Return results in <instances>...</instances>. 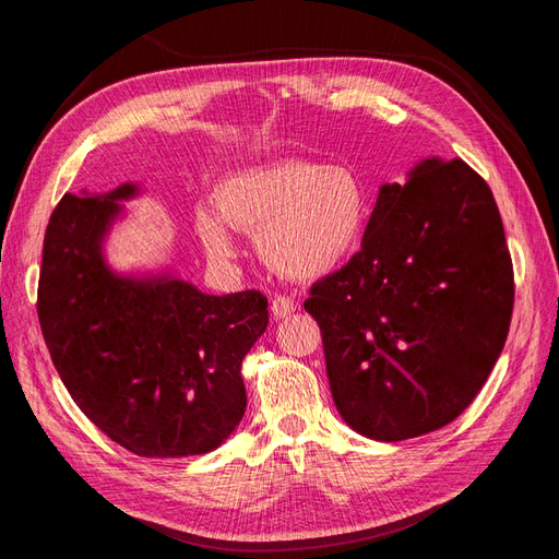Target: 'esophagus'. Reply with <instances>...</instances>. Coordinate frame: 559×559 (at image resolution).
<instances>
[{
  "label": "esophagus",
  "mask_w": 559,
  "mask_h": 559,
  "mask_svg": "<svg viewBox=\"0 0 559 559\" xmlns=\"http://www.w3.org/2000/svg\"><path fill=\"white\" fill-rule=\"evenodd\" d=\"M270 312L275 319H286L292 312H296V300L289 296H275L270 302Z\"/></svg>",
  "instance_id": "34e87169"
}]
</instances>
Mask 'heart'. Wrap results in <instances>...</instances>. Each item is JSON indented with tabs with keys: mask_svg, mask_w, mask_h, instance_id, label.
Listing matches in <instances>:
<instances>
[{
	"mask_svg": "<svg viewBox=\"0 0 559 559\" xmlns=\"http://www.w3.org/2000/svg\"><path fill=\"white\" fill-rule=\"evenodd\" d=\"M218 207L230 226L259 233L261 259L277 273L317 280L357 247L366 224V195L343 165L280 160L251 167L218 186ZM198 235L216 261L235 257L222 216L198 212Z\"/></svg>",
	"mask_w": 559,
	"mask_h": 559,
	"instance_id": "b5f03b06",
	"label": "heart"
}]
</instances>
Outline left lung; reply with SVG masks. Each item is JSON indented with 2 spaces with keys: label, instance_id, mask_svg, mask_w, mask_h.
<instances>
[{
  "label": "left lung",
  "instance_id": "8db88e82",
  "mask_svg": "<svg viewBox=\"0 0 559 559\" xmlns=\"http://www.w3.org/2000/svg\"><path fill=\"white\" fill-rule=\"evenodd\" d=\"M513 263L485 179L454 158L384 183L361 249L310 286L337 413L376 441L460 417L503 349Z\"/></svg>",
  "mask_w": 559,
  "mask_h": 559
}]
</instances>
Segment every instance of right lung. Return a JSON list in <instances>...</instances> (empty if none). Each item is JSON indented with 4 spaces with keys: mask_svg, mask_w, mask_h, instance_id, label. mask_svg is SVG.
<instances>
[{
    "mask_svg": "<svg viewBox=\"0 0 559 559\" xmlns=\"http://www.w3.org/2000/svg\"><path fill=\"white\" fill-rule=\"evenodd\" d=\"M138 186L67 193L50 214L37 314L67 392L114 443L140 456L205 454L247 408L242 359L267 326V298L210 296L173 275L123 277L103 240Z\"/></svg>",
    "mask_w": 559,
    "mask_h": 559,
    "instance_id": "add662e5",
    "label": "right lung"
}]
</instances>
